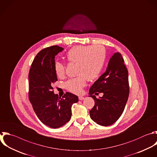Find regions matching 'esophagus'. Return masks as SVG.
Returning a JSON list of instances; mask_svg holds the SVG:
<instances>
[{
    "mask_svg": "<svg viewBox=\"0 0 157 157\" xmlns=\"http://www.w3.org/2000/svg\"><path fill=\"white\" fill-rule=\"evenodd\" d=\"M78 99H79L80 101H82V100L84 99V97H83V96H79V97H78Z\"/></svg>",
    "mask_w": 157,
    "mask_h": 157,
    "instance_id": "34e87169",
    "label": "esophagus"
}]
</instances>
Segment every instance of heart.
Masks as SVG:
<instances>
[{
  "mask_svg": "<svg viewBox=\"0 0 157 157\" xmlns=\"http://www.w3.org/2000/svg\"><path fill=\"white\" fill-rule=\"evenodd\" d=\"M66 58L69 63H77L79 75L66 82L64 87L71 93L80 94L86 85V78L93 80L101 72L105 61V50L101 45H77L67 52ZM55 71L58 77H64V64L56 61Z\"/></svg>",
  "mask_w": 157,
  "mask_h": 157,
  "instance_id": "obj_1",
  "label": "heart"
}]
</instances>
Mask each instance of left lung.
<instances>
[{
  "instance_id": "1",
  "label": "left lung",
  "mask_w": 157,
  "mask_h": 157,
  "mask_svg": "<svg viewBox=\"0 0 157 157\" xmlns=\"http://www.w3.org/2000/svg\"><path fill=\"white\" fill-rule=\"evenodd\" d=\"M103 92L102 97L94 95ZM129 93L128 72L120 53L110 59L106 71L93 83L89 90L94 105L90 111L91 118L101 126L114 123L121 115Z\"/></svg>"
}]
</instances>
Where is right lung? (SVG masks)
Here are the masks:
<instances>
[{
  "instance_id": "1",
  "label": "right lung",
  "mask_w": 157,
  "mask_h": 157,
  "mask_svg": "<svg viewBox=\"0 0 157 157\" xmlns=\"http://www.w3.org/2000/svg\"><path fill=\"white\" fill-rule=\"evenodd\" d=\"M64 50L54 45L42 50L35 57L29 72V99L39 120L52 128L67 123L71 107L78 97L66 92L61 98L54 94L53 85L58 80L55 71V56Z\"/></svg>"
}]
</instances>
